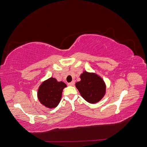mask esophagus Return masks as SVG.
<instances>
[{
    "instance_id": "esophagus-1",
    "label": "esophagus",
    "mask_w": 147,
    "mask_h": 147,
    "mask_svg": "<svg viewBox=\"0 0 147 147\" xmlns=\"http://www.w3.org/2000/svg\"><path fill=\"white\" fill-rule=\"evenodd\" d=\"M74 84H75V82H72L68 83V85L69 86H74Z\"/></svg>"
}]
</instances>
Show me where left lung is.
Masks as SVG:
<instances>
[{
  "label": "left lung",
  "mask_w": 147,
  "mask_h": 147,
  "mask_svg": "<svg viewBox=\"0 0 147 147\" xmlns=\"http://www.w3.org/2000/svg\"><path fill=\"white\" fill-rule=\"evenodd\" d=\"M81 80L75 84L83 98L90 104H96L104 97L106 84L99 75L83 71L80 76Z\"/></svg>",
  "instance_id": "obj_1"
}]
</instances>
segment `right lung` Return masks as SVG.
Wrapping results in <instances>:
<instances>
[{
	"mask_svg": "<svg viewBox=\"0 0 147 147\" xmlns=\"http://www.w3.org/2000/svg\"><path fill=\"white\" fill-rule=\"evenodd\" d=\"M66 86L63 82H57L55 78H49L38 87L37 97L39 102L47 108L56 107L61 101L64 88Z\"/></svg>",
	"mask_w": 147,
	"mask_h": 147,
	"instance_id": "right-lung-1",
	"label": "right lung"
}]
</instances>
